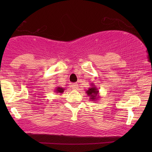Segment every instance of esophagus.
I'll return each mask as SVG.
<instances>
[{
  "label": "esophagus",
  "mask_w": 152,
  "mask_h": 152,
  "mask_svg": "<svg viewBox=\"0 0 152 152\" xmlns=\"http://www.w3.org/2000/svg\"><path fill=\"white\" fill-rule=\"evenodd\" d=\"M71 88L75 89V90H76V89L78 88V85L77 84H76V83H75V84H71Z\"/></svg>",
  "instance_id": "esophagus-1"
}]
</instances>
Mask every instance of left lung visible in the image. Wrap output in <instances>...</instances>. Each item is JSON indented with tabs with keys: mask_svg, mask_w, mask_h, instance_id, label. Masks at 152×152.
<instances>
[{
	"mask_svg": "<svg viewBox=\"0 0 152 152\" xmlns=\"http://www.w3.org/2000/svg\"><path fill=\"white\" fill-rule=\"evenodd\" d=\"M86 94L90 97V99L93 102H97L98 99L100 98L99 95V91L95 84H91V87H89L88 90L86 91Z\"/></svg>",
	"mask_w": 152,
	"mask_h": 152,
	"instance_id": "left-lung-1",
	"label": "left lung"
}]
</instances>
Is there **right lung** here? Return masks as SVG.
Masks as SVG:
<instances>
[{
  "label": "right lung",
  "mask_w": 152,
  "mask_h": 152,
  "mask_svg": "<svg viewBox=\"0 0 152 152\" xmlns=\"http://www.w3.org/2000/svg\"><path fill=\"white\" fill-rule=\"evenodd\" d=\"M66 88H62V87H60V86H57L55 88V90L54 92H55L56 93H61V94H62V93H64V90H65Z\"/></svg>",
  "instance_id": "right-lung-1"
}]
</instances>
